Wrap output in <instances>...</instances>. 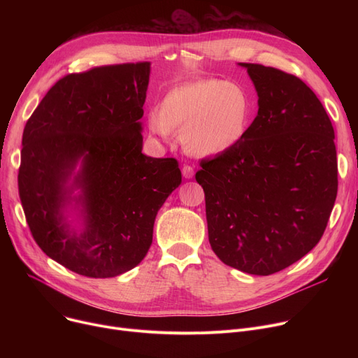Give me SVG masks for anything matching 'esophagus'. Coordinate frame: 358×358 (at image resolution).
<instances>
[{
	"instance_id": "esophagus-1",
	"label": "esophagus",
	"mask_w": 358,
	"mask_h": 358,
	"mask_svg": "<svg viewBox=\"0 0 358 358\" xmlns=\"http://www.w3.org/2000/svg\"><path fill=\"white\" fill-rule=\"evenodd\" d=\"M181 173H182V177L187 178V180H190V178L194 177V169L190 165H184L182 169H181Z\"/></svg>"
}]
</instances>
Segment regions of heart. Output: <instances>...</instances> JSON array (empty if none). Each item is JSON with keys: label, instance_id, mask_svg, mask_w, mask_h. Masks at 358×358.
<instances>
[{"label": "heart", "instance_id": "obj_1", "mask_svg": "<svg viewBox=\"0 0 358 358\" xmlns=\"http://www.w3.org/2000/svg\"><path fill=\"white\" fill-rule=\"evenodd\" d=\"M252 101L238 83L203 78L178 85L150 108L148 127L168 139L171 130H181L180 141L196 157H217L229 152L248 134Z\"/></svg>", "mask_w": 358, "mask_h": 358}]
</instances>
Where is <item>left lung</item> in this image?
Returning <instances> with one entry per match:
<instances>
[{
  "label": "left lung",
  "mask_w": 358,
  "mask_h": 358,
  "mask_svg": "<svg viewBox=\"0 0 358 358\" xmlns=\"http://www.w3.org/2000/svg\"><path fill=\"white\" fill-rule=\"evenodd\" d=\"M245 68L258 115L229 152L201 161L209 242L224 264L270 275L322 238L338 189L332 123L315 92L280 69Z\"/></svg>",
  "instance_id": "left-lung-1"
}]
</instances>
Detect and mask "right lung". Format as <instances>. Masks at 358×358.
<instances>
[{"instance_id": "right-lung-1", "label": "right lung", "mask_w": 358, "mask_h": 358, "mask_svg": "<svg viewBox=\"0 0 358 358\" xmlns=\"http://www.w3.org/2000/svg\"><path fill=\"white\" fill-rule=\"evenodd\" d=\"M150 64L69 73L23 131L18 194L41 250L65 268L107 278L135 268L181 184L174 158L142 154Z\"/></svg>"}]
</instances>
